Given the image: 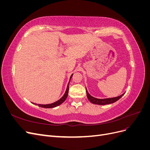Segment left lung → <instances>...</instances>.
Segmentation results:
<instances>
[{"instance_id":"8db88e82","label":"left lung","mask_w":150,"mask_h":150,"mask_svg":"<svg viewBox=\"0 0 150 150\" xmlns=\"http://www.w3.org/2000/svg\"><path fill=\"white\" fill-rule=\"evenodd\" d=\"M86 94H87V97H88V99H89V101L91 103H92L93 104H98V105H105V104H109L115 103L117 100H119V99L125 94V93H123L122 94L120 95V96L115 97V98L98 99L92 96L91 95H90L88 91V90L86 89Z\"/></svg>"}]
</instances>
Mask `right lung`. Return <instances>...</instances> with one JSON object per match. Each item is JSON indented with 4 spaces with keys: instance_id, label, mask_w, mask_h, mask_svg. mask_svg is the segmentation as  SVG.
Listing matches in <instances>:
<instances>
[{
    "instance_id": "obj_1",
    "label": "right lung",
    "mask_w": 150,
    "mask_h": 150,
    "mask_svg": "<svg viewBox=\"0 0 150 150\" xmlns=\"http://www.w3.org/2000/svg\"><path fill=\"white\" fill-rule=\"evenodd\" d=\"M72 75H73V74H72L70 77V79H69V83H68V84L67 86V88H66V90L65 91V93L64 94V95H63L62 97L60 99H59V100H57V101L54 102L53 103L47 104H35V103H32L34 104H35V105H38L39 107L44 108H55L56 106H58L59 105H60V104H61L62 103L64 102V101L66 100L67 97L68 92H69V84L70 80L72 78Z\"/></svg>"
}]
</instances>
